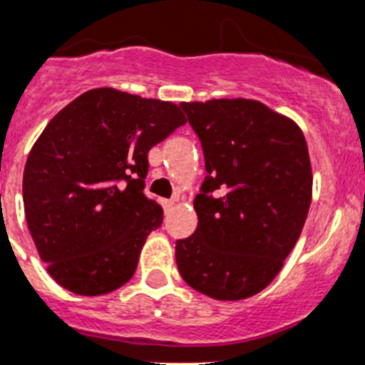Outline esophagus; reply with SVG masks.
I'll return each instance as SVG.
<instances>
[{"instance_id": "esophagus-1", "label": "esophagus", "mask_w": 365, "mask_h": 365, "mask_svg": "<svg viewBox=\"0 0 365 365\" xmlns=\"http://www.w3.org/2000/svg\"><path fill=\"white\" fill-rule=\"evenodd\" d=\"M175 200H163L162 202V207H163V210H165V212H169V210L173 209V207H175Z\"/></svg>"}]
</instances>
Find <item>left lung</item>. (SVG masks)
Here are the masks:
<instances>
[{
  "label": "left lung",
  "mask_w": 365,
  "mask_h": 365,
  "mask_svg": "<svg viewBox=\"0 0 365 365\" xmlns=\"http://www.w3.org/2000/svg\"><path fill=\"white\" fill-rule=\"evenodd\" d=\"M205 156L198 227L176 240L183 281L217 301L267 288L297 243L312 203V165L295 122L247 98L182 102Z\"/></svg>",
  "instance_id": "left-lung-1"
}]
</instances>
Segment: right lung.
Listing matches in <instances>:
<instances>
[{"label": "right lung", "instance_id": "add662e5", "mask_svg": "<svg viewBox=\"0 0 365 365\" xmlns=\"http://www.w3.org/2000/svg\"><path fill=\"white\" fill-rule=\"evenodd\" d=\"M183 124L173 102L97 88L44 128L26 160L23 203L41 259L63 288L104 295L133 277L163 221L144 192L148 153Z\"/></svg>", "mask_w": 365, "mask_h": 365}]
</instances>
